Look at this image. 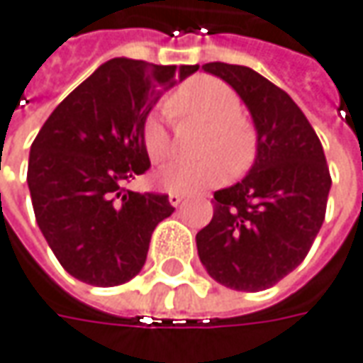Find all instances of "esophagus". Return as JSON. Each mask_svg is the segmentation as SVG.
Returning <instances> with one entry per match:
<instances>
[{
    "instance_id": "esophagus-1",
    "label": "esophagus",
    "mask_w": 363,
    "mask_h": 363,
    "mask_svg": "<svg viewBox=\"0 0 363 363\" xmlns=\"http://www.w3.org/2000/svg\"><path fill=\"white\" fill-rule=\"evenodd\" d=\"M182 201H184V195H181V193H170V195H168V203H170L172 207H179Z\"/></svg>"
}]
</instances>
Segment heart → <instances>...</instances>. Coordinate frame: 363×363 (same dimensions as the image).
Returning a JSON list of instances; mask_svg holds the SVG:
<instances>
[{"label": "heart", "instance_id": "obj_1", "mask_svg": "<svg viewBox=\"0 0 363 363\" xmlns=\"http://www.w3.org/2000/svg\"><path fill=\"white\" fill-rule=\"evenodd\" d=\"M166 111L177 118L209 121L201 150L211 156L201 160H177L156 174V184L170 193H199L228 179L229 169L242 172L254 154V132L240 111L242 103L233 89L213 77H197L166 99ZM142 146L154 164L172 154V135L160 116L142 123ZM222 158L219 159L218 156ZM228 162L227 165L225 162Z\"/></svg>", "mask_w": 363, "mask_h": 363}]
</instances>
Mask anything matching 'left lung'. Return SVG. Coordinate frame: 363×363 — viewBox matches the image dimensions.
<instances>
[{"label": "left lung", "mask_w": 363, "mask_h": 363, "mask_svg": "<svg viewBox=\"0 0 363 363\" xmlns=\"http://www.w3.org/2000/svg\"><path fill=\"white\" fill-rule=\"evenodd\" d=\"M203 69L242 97L258 146L245 179L215 191L213 219L197 233L199 258L219 284L264 291L305 260L323 225L331 174L319 138L289 93L250 67Z\"/></svg>", "instance_id": "left-lung-1"}]
</instances>
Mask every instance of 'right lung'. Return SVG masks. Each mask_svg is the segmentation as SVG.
Masks as SVG:
<instances>
[{"label": "right lung", "mask_w": 363, "mask_h": 363, "mask_svg": "<svg viewBox=\"0 0 363 363\" xmlns=\"http://www.w3.org/2000/svg\"><path fill=\"white\" fill-rule=\"evenodd\" d=\"M197 69L111 58L56 107L32 142L34 215L56 260L77 280L118 286L142 270L152 231L174 207L168 195L123 184L150 168L142 123L160 89Z\"/></svg>", "instance_id": "1"}]
</instances>
